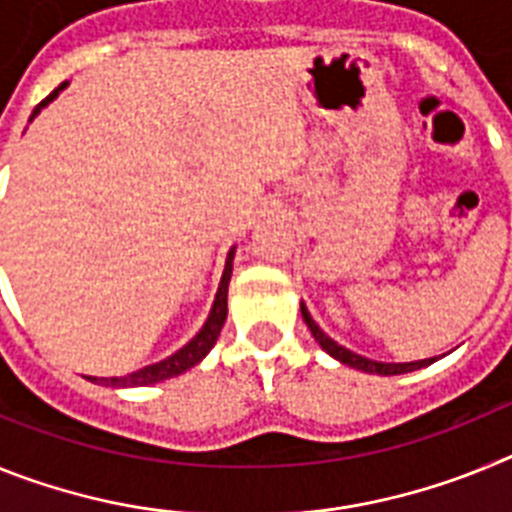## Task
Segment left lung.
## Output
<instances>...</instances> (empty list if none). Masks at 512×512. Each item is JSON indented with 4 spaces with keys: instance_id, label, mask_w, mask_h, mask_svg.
<instances>
[{
    "instance_id": "obj_1",
    "label": "left lung",
    "mask_w": 512,
    "mask_h": 512,
    "mask_svg": "<svg viewBox=\"0 0 512 512\" xmlns=\"http://www.w3.org/2000/svg\"><path fill=\"white\" fill-rule=\"evenodd\" d=\"M302 310V320L307 323V328H310L312 338L320 343V348H323L325 354H330L333 359H338L341 364L346 366H354V369H359V372H366V374H384V377H392V374H408V372H415V369H420V366H428L436 361V356L433 359H423V361H410V364H387V361H374V359H366V356H359L354 354V351H348V348L338 346L336 341L330 336H325L323 330H320V325L312 320V315L307 312L305 302L300 305Z\"/></svg>"
}]
</instances>
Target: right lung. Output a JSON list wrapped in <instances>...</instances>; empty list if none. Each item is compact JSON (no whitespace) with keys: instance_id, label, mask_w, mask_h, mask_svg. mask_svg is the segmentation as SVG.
<instances>
[{"instance_id":"add662e5","label":"right lung","mask_w":512,"mask_h":512,"mask_svg":"<svg viewBox=\"0 0 512 512\" xmlns=\"http://www.w3.org/2000/svg\"><path fill=\"white\" fill-rule=\"evenodd\" d=\"M66 84H69V81H63L61 87L53 89V92L48 94V97H45L38 107H35L33 115H30V120H33V117L43 110L45 104H51L53 99L58 97V92H61V89H66ZM233 256H235V248H230L228 259H225L223 279H220L215 302H212V307H210V315H207V320H205V325L200 328V333H197V336H194L187 346L179 348V351H176V354H171L169 359L143 366V369L125 374V377H89V379L97 384H104V387H146V384H156V382H164V379L179 377V374H184L187 369H192V366L200 364V361L210 354V348L215 346L217 336H220V330H223L225 318H228V284H230V274H233Z\"/></svg>"}]
</instances>
